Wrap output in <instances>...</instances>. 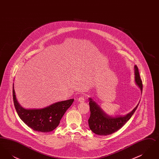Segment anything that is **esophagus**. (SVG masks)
I'll use <instances>...</instances> for the list:
<instances>
[{"label":"esophagus","instance_id":"obj_1","mask_svg":"<svg viewBox=\"0 0 159 159\" xmlns=\"http://www.w3.org/2000/svg\"><path fill=\"white\" fill-rule=\"evenodd\" d=\"M78 101H79L80 102H84L85 99H84V97L83 96H81V97H80L78 98Z\"/></svg>","mask_w":159,"mask_h":159}]
</instances>
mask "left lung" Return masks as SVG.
I'll return each mask as SVG.
<instances>
[{"label":"left lung","instance_id":"obj_1","mask_svg":"<svg viewBox=\"0 0 159 159\" xmlns=\"http://www.w3.org/2000/svg\"><path fill=\"white\" fill-rule=\"evenodd\" d=\"M135 82L142 92L143 82L136 66H135ZM89 104L91 111V116L88 120L89 126L93 133L99 135H108L119 130L130 119L139 105L138 104L131 112L125 116L113 117L107 115L91 98H89Z\"/></svg>","mask_w":159,"mask_h":159}]
</instances>
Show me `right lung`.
Instances as JSON below:
<instances>
[{"mask_svg": "<svg viewBox=\"0 0 159 159\" xmlns=\"http://www.w3.org/2000/svg\"><path fill=\"white\" fill-rule=\"evenodd\" d=\"M12 94L15 110L20 119L34 130L45 133L52 131L59 125L61 118L74 101V99H70L42 109H25L16 99L14 86Z\"/></svg>", "mask_w": 159, "mask_h": 159, "instance_id": "right-lung-1", "label": "right lung"}]
</instances>
